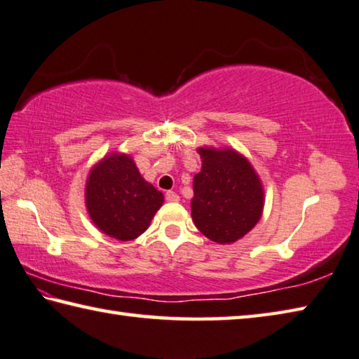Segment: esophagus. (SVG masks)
<instances>
[{"mask_svg":"<svg viewBox=\"0 0 359 359\" xmlns=\"http://www.w3.org/2000/svg\"><path fill=\"white\" fill-rule=\"evenodd\" d=\"M165 198H166V201H168V202H179V201H180L179 194H177V193H174V191H166Z\"/></svg>","mask_w":359,"mask_h":359,"instance_id":"esophagus-1","label":"esophagus"}]
</instances>
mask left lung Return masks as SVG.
Here are the masks:
<instances>
[{"instance_id":"obj_1","label":"left lung","mask_w":359,"mask_h":359,"mask_svg":"<svg viewBox=\"0 0 359 359\" xmlns=\"http://www.w3.org/2000/svg\"><path fill=\"white\" fill-rule=\"evenodd\" d=\"M198 152L202 168L193 180L194 226L215 243H235L262 217V180L248 158L233 149L199 147Z\"/></svg>"}]
</instances>
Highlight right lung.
Returning <instances> with one entry per match:
<instances>
[{
  "label": "right lung",
  "instance_id": "add662e5",
  "mask_svg": "<svg viewBox=\"0 0 359 359\" xmlns=\"http://www.w3.org/2000/svg\"><path fill=\"white\" fill-rule=\"evenodd\" d=\"M163 199L126 154L105 156L88 174V215L97 229L115 240L130 241L146 231Z\"/></svg>",
  "mask_w": 359,
  "mask_h": 359
}]
</instances>
